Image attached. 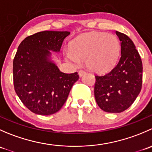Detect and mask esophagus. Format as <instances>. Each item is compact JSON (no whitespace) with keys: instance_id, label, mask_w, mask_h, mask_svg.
<instances>
[{"instance_id":"1","label":"esophagus","mask_w":152,"mask_h":152,"mask_svg":"<svg viewBox=\"0 0 152 152\" xmlns=\"http://www.w3.org/2000/svg\"><path fill=\"white\" fill-rule=\"evenodd\" d=\"M85 73H86V71H85V70H80L79 71V76H82L84 74H85Z\"/></svg>"}]
</instances>
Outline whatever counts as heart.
<instances>
[{"mask_svg":"<svg viewBox=\"0 0 152 152\" xmlns=\"http://www.w3.org/2000/svg\"><path fill=\"white\" fill-rule=\"evenodd\" d=\"M121 42L115 35L90 32L79 36L70 43L65 56L75 65L85 59L86 66L96 73H105L117 63L121 54Z\"/></svg>","mask_w":152,"mask_h":152,"instance_id":"b5f03b06","label":"heart"}]
</instances>
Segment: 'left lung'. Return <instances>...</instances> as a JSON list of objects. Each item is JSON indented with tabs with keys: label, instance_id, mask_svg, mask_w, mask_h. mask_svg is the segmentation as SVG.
<instances>
[{
	"label": "left lung",
	"instance_id": "left-lung-1",
	"mask_svg": "<svg viewBox=\"0 0 152 152\" xmlns=\"http://www.w3.org/2000/svg\"><path fill=\"white\" fill-rule=\"evenodd\" d=\"M121 57L105 75H96L94 95L99 107L107 113H121L135 101L142 87V64L132 39L119 31Z\"/></svg>",
	"mask_w": 152,
	"mask_h": 152
}]
</instances>
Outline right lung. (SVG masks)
<instances>
[{
    "instance_id": "add662e5",
    "label": "right lung",
    "mask_w": 152,
    "mask_h": 152,
    "mask_svg": "<svg viewBox=\"0 0 152 152\" xmlns=\"http://www.w3.org/2000/svg\"><path fill=\"white\" fill-rule=\"evenodd\" d=\"M69 31H44L21 42L13 60V82L17 95L35 114L49 115L59 111L79 79L77 72L65 73L50 59L59 52Z\"/></svg>"
}]
</instances>
